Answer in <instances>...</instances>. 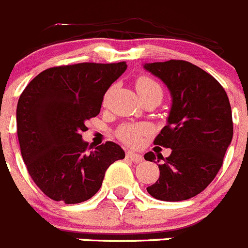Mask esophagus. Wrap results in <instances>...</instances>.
<instances>
[{
    "label": "esophagus",
    "instance_id": "34e87169",
    "mask_svg": "<svg viewBox=\"0 0 248 248\" xmlns=\"http://www.w3.org/2000/svg\"><path fill=\"white\" fill-rule=\"evenodd\" d=\"M126 157L130 159L131 161L135 164L141 163V160H143V156H141V155L137 154V153H133V151H128V153H126Z\"/></svg>",
    "mask_w": 248,
    "mask_h": 248
}]
</instances>
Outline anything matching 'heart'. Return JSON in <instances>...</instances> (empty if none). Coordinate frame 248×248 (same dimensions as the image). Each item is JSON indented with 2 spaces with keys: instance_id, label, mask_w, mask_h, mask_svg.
Returning a JSON list of instances; mask_svg holds the SVG:
<instances>
[{
  "instance_id": "b5f03b06",
  "label": "heart",
  "mask_w": 248,
  "mask_h": 248,
  "mask_svg": "<svg viewBox=\"0 0 248 248\" xmlns=\"http://www.w3.org/2000/svg\"><path fill=\"white\" fill-rule=\"evenodd\" d=\"M135 88H137L139 97L150 93H157L160 95L163 94V89H161L159 83L149 78V77H139L137 79V83H135ZM145 133L146 128L141 124H124L118 129V137L123 141H125L126 144H130V145H135V144L139 143V140Z\"/></svg>"
}]
</instances>
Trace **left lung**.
Wrapping results in <instances>:
<instances>
[{"label": "left lung", "mask_w": 248, "mask_h": 248, "mask_svg": "<svg viewBox=\"0 0 248 248\" xmlns=\"http://www.w3.org/2000/svg\"><path fill=\"white\" fill-rule=\"evenodd\" d=\"M144 69L163 80L171 95L168 123L154 140L171 154H157L160 176L146 190L157 200H187L203 191L222 166L233 135L229 97L214 77L186 61L145 63ZM144 157L156 163L151 151Z\"/></svg>", "instance_id": "left-lung-1"}]
</instances>
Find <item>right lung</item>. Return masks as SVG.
Instances as JSON below:
<instances>
[{
  "mask_svg": "<svg viewBox=\"0 0 248 248\" xmlns=\"http://www.w3.org/2000/svg\"><path fill=\"white\" fill-rule=\"evenodd\" d=\"M125 69V62L48 68L22 92L16 111L21 154L32 180L52 200H89L107 169L125 157L113 141L91 151L82 139L85 120L99 114L105 92Z\"/></svg>",
  "mask_w": 248,
  "mask_h": 248,
  "instance_id": "obj_1",
  "label": "right lung"
}]
</instances>
